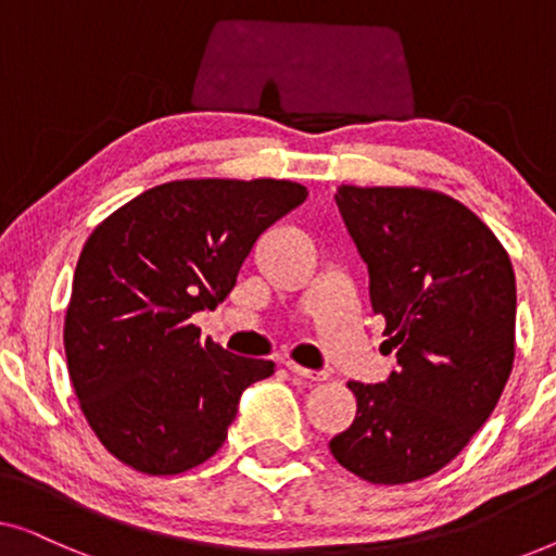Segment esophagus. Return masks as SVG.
I'll use <instances>...</instances> for the list:
<instances>
[{
    "instance_id": "34e87169",
    "label": "esophagus",
    "mask_w": 556,
    "mask_h": 556,
    "mask_svg": "<svg viewBox=\"0 0 556 556\" xmlns=\"http://www.w3.org/2000/svg\"><path fill=\"white\" fill-rule=\"evenodd\" d=\"M286 369L291 371L293 377L303 379V382H326V379H329V375H326V371H316V369L299 367V364H295V362H286Z\"/></svg>"
}]
</instances>
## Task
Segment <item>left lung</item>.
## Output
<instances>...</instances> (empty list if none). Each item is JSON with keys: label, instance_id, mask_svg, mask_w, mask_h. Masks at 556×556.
I'll use <instances>...</instances> for the list:
<instances>
[{"label": "left lung", "instance_id": "8db88e82", "mask_svg": "<svg viewBox=\"0 0 556 556\" xmlns=\"http://www.w3.org/2000/svg\"><path fill=\"white\" fill-rule=\"evenodd\" d=\"M384 316L387 382H349L356 417L329 447L369 483L447 466L489 420L514 367L516 278L496 235L453 197L417 187L333 194Z\"/></svg>", "mask_w": 556, "mask_h": 556}]
</instances>
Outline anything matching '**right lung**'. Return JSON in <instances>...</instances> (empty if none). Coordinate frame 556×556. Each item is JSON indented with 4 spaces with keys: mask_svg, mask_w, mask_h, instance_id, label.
<instances>
[{
    "mask_svg": "<svg viewBox=\"0 0 556 556\" xmlns=\"http://www.w3.org/2000/svg\"><path fill=\"white\" fill-rule=\"evenodd\" d=\"M288 179L166 181L90 232L65 314L80 409L105 451L149 476L212 458L242 390L276 364L202 339L192 314L223 303L261 232L306 200Z\"/></svg>",
    "mask_w": 556,
    "mask_h": 556,
    "instance_id": "right-lung-1",
    "label": "right lung"
}]
</instances>
